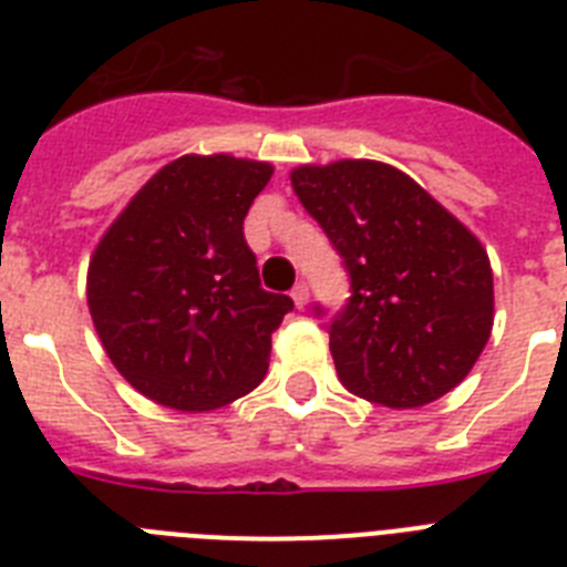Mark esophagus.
<instances>
[{"mask_svg":"<svg viewBox=\"0 0 567 567\" xmlns=\"http://www.w3.org/2000/svg\"><path fill=\"white\" fill-rule=\"evenodd\" d=\"M292 300H295V307H298V309H303L309 303V287L303 284V280H300V284H295Z\"/></svg>","mask_w":567,"mask_h":567,"instance_id":"34e87169","label":"esophagus"}]
</instances>
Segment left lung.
Listing matches in <instances>:
<instances>
[{
    "label": "left lung",
    "instance_id": "left-lung-1",
    "mask_svg": "<svg viewBox=\"0 0 567 567\" xmlns=\"http://www.w3.org/2000/svg\"><path fill=\"white\" fill-rule=\"evenodd\" d=\"M292 187L349 272L352 295L329 323L340 383L389 409H417L463 383L494 323L483 244L389 164H307L292 169Z\"/></svg>",
    "mask_w": 567,
    "mask_h": 567
}]
</instances>
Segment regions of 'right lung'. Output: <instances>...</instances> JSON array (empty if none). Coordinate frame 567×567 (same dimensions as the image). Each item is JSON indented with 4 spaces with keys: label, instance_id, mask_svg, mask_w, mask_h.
I'll use <instances>...</instances> for the list:
<instances>
[{
    "label": "right lung",
    "instance_id": "add662e5",
    "mask_svg": "<svg viewBox=\"0 0 567 567\" xmlns=\"http://www.w3.org/2000/svg\"><path fill=\"white\" fill-rule=\"evenodd\" d=\"M272 164L182 155L133 195L99 240L87 307L133 389L175 412H209L264 380L289 295L260 289L244 238Z\"/></svg>",
    "mask_w": 567,
    "mask_h": 567
}]
</instances>
